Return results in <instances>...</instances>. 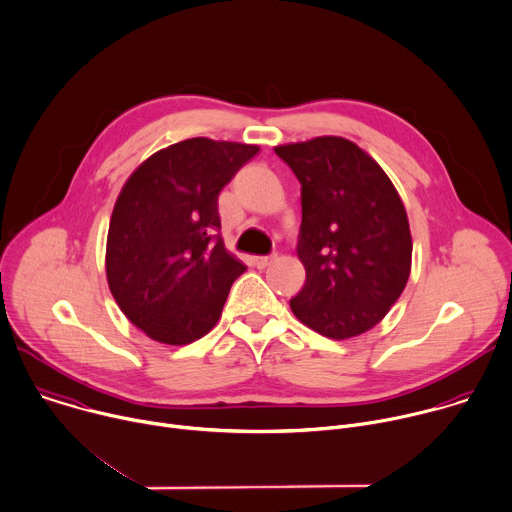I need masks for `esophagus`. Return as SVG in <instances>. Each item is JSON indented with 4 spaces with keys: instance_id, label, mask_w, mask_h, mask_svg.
<instances>
[{
    "instance_id": "1",
    "label": "esophagus",
    "mask_w": 512,
    "mask_h": 512,
    "mask_svg": "<svg viewBox=\"0 0 512 512\" xmlns=\"http://www.w3.org/2000/svg\"><path fill=\"white\" fill-rule=\"evenodd\" d=\"M273 255H269V257H253V263H255V267L257 269H265V267H269L271 263H273Z\"/></svg>"
}]
</instances>
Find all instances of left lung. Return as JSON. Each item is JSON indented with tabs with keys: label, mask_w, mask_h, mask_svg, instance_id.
Returning <instances> with one entry per match:
<instances>
[{
	"label": "left lung",
	"mask_w": 512,
	"mask_h": 512,
	"mask_svg": "<svg viewBox=\"0 0 512 512\" xmlns=\"http://www.w3.org/2000/svg\"><path fill=\"white\" fill-rule=\"evenodd\" d=\"M301 183L297 257L303 289L293 315L329 339L378 325L412 269L406 207L384 168L356 142L317 136L275 146Z\"/></svg>",
	"instance_id": "left-lung-1"
}]
</instances>
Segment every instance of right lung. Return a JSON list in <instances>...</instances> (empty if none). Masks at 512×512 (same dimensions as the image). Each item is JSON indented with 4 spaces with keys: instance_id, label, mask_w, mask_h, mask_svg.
<instances>
[{
    "instance_id": "add662e5",
    "label": "right lung",
    "mask_w": 512,
    "mask_h": 512,
    "mask_svg": "<svg viewBox=\"0 0 512 512\" xmlns=\"http://www.w3.org/2000/svg\"><path fill=\"white\" fill-rule=\"evenodd\" d=\"M257 144L189 138L160 148L126 179L110 217L106 279L150 339L187 346L209 333L245 265L219 235L217 199Z\"/></svg>"
}]
</instances>
